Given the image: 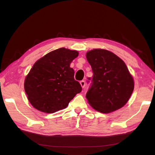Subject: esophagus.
Returning <instances> with one entry per match:
<instances>
[{"label": "esophagus", "mask_w": 155, "mask_h": 155, "mask_svg": "<svg viewBox=\"0 0 155 155\" xmlns=\"http://www.w3.org/2000/svg\"><path fill=\"white\" fill-rule=\"evenodd\" d=\"M80 84H81V85L82 88H84V87H85V84H86V83H85V81H81L80 82Z\"/></svg>", "instance_id": "1"}]
</instances>
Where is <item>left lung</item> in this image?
Listing matches in <instances>:
<instances>
[{"mask_svg":"<svg viewBox=\"0 0 155 155\" xmlns=\"http://www.w3.org/2000/svg\"><path fill=\"white\" fill-rule=\"evenodd\" d=\"M86 57L93 72L86 94L88 103L103 113L123 107L134 90L133 78L124 61L104 49H93ZM88 79L90 81L91 78Z\"/></svg>","mask_w":155,"mask_h":155,"instance_id":"8db88e82","label":"left lung"}]
</instances>
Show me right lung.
<instances>
[{"instance_id":"add662e5","label":"right lung","mask_w":155,"mask_h":155,"mask_svg":"<svg viewBox=\"0 0 155 155\" xmlns=\"http://www.w3.org/2000/svg\"><path fill=\"white\" fill-rule=\"evenodd\" d=\"M78 52L65 48L51 51L34 64L25 81V91L36 109L53 113L65 108L82 91L70 67Z\"/></svg>"}]
</instances>
